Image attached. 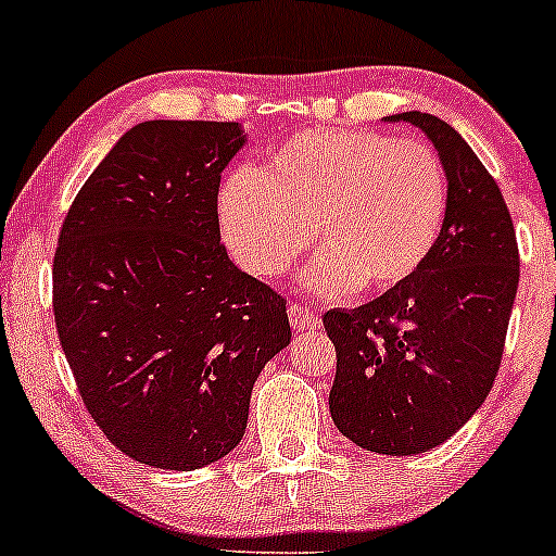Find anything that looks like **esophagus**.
I'll list each match as a JSON object with an SVG mask.
<instances>
[{"label": "esophagus", "mask_w": 556, "mask_h": 556, "mask_svg": "<svg viewBox=\"0 0 556 556\" xmlns=\"http://www.w3.org/2000/svg\"><path fill=\"white\" fill-rule=\"evenodd\" d=\"M289 317L294 330H317L320 328V317H317L315 309L304 307V304H291Z\"/></svg>", "instance_id": "1"}]
</instances>
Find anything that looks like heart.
<instances>
[{"instance_id":"obj_1","label":"heart","mask_w":556,"mask_h":556,"mask_svg":"<svg viewBox=\"0 0 556 556\" xmlns=\"http://www.w3.org/2000/svg\"><path fill=\"white\" fill-rule=\"evenodd\" d=\"M446 173L420 141L372 130H304L267 173L236 167L217 191V223L247 273L278 278L315 239L326 247L304 286L344 296L389 291L426 265L444 228Z\"/></svg>"}]
</instances>
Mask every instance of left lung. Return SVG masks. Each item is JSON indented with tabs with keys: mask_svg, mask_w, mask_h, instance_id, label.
Instances as JSON below:
<instances>
[{
	"mask_svg": "<svg viewBox=\"0 0 556 556\" xmlns=\"http://www.w3.org/2000/svg\"><path fill=\"white\" fill-rule=\"evenodd\" d=\"M428 136L448 184L444 228L413 278L357 309L323 315L336 346V428L376 454L444 444L485 402L520 280L513 217L467 141L428 112L389 115Z\"/></svg>",
	"mask_w": 556,
	"mask_h": 556,
	"instance_id": "obj_1",
	"label": "left lung"
}]
</instances>
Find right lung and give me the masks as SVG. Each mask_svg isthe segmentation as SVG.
Returning a JSON list of instances; mask_svg holds the SVG:
<instances>
[{
    "label": "right lung",
    "instance_id": "1",
    "mask_svg": "<svg viewBox=\"0 0 556 556\" xmlns=\"http://www.w3.org/2000/svg\"><path fill=\"white\" fill-rule=\"evenodd\" d=\"M239 123L147 121L67 210L54 323L86 409L136 463L197 470L233 452L254 380L289 346L286 299L220 244Z\"/></svg>",
    "mask_w": 556,
    "mask_h": 556
}]
</instances>
